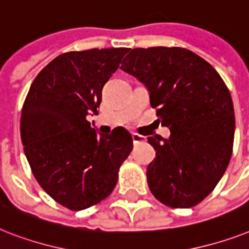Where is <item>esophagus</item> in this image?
Instances as JSON below:
<instances>
[{
  "label": "esophagus",
  "instance_id": "esophagus-1",
  "mask_svg": "<svg viewBox=\"0 0 249 249\" xmlns=\"http://www.w3.org/2000/svg\"><path fill=\"white\" fill-rule=\"evenodd\" d=\"M131 138H133V143H134V144H139V143H142L145 141V138L143 135H139L137 134V133H133V134H131Z\"/></svg>",
  "mask_w": 249,
  "mask_h": 249
}]
</instances>
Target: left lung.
Listing matches in <instances>:
<instances>
[{"label":"left lung","instance_id":"1","mask_svg":"<svg viewBox=\"0 0 249 249\" xmlns=\"http://www.w3.org/2000/svg\"><path fill=\"white\" fill-rule=\"evenodd\" d=\"M120 69L148 90L170 137H148L156 159L147 167L152 195L163 205L188 209L210 195L229 165L235 118L219 72L180 47L134 48Z\"/></svg>","mask_w":249,"mask_h":249}]
</instances>
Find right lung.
Returning a JSON list of instances; mask_svg holds the SVG:
<instances>
[{
	"label": "right lung",
	"mask_w": 249,
	"mask_h": 249,
	"mask_svg": "<svg viewBox=\"0 0 249 249\" xmlns=\"http://www.w3.org/2000/svg\"><path fill=\"white\" fill-rule=\"evenodd\" d=\"M128 48L68 52L34 79L20 120L21 142L34 178L47 195L74 211L105 199L118 183L133 138L124 128L98 134L87 116L97 115L102 88Z\"/></svg>",
	"instance_id": "add662e5"
}]
</instances>
